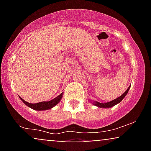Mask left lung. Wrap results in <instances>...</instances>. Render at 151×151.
I'll list each match as a JSON object with an SVG mask.
<instances>
[{
  "instance_id": "obj_1",
  "label": "left lung",
  "mask_w": 151,
  "mask_h": 151,
  "mask_svg": "<svg viewBox=\"0 0 151 151\" xmlns=\"http://www.w3.org/2000/svg\"><path fill=\"white\" fill-rule=\"evenodd\" d=\"M130 86L127 89H126V91L124 93H123L121 96H119V97L116 98V99H114V100H112V101H111L109 102H106V103H104V104L100 103V102H98V101H93V102H92V104L93 105L96 106L100 107V108H111V107H113L114 106L119 104L123 99H124V97L126 96V94H127L128 92H129V91L130 89Z\"/></svg>"
}]
</instances>
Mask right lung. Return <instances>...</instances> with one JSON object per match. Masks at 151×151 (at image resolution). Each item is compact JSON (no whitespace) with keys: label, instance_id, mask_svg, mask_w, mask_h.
Wrapping results in <instances>:
<instances>
[{"label":"right lung","instance_id":"obj_1","mask_svg":"<svg viewBox=\"0 0 151 151\" xmlns=\"http://www.w3.org/2000/svg\"><path fill=\"white\" fill-rule=\"evenodd\" d=\"M62 95H63V92L60 93L59 96L53 99L52 100H50L49 101H42L39 102V103L37 104H30L28 103V102L25 101V100H23L19 96V98L22 100V101L25 104V105H27V106L30 107V108L34 109V110L36 111H45V110H48V109H50L53 108L54 106H55L60 101V100L62 99Z\"/></svg>","mask_w":151,"mask_h":151}]
</instances>
